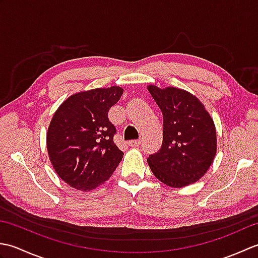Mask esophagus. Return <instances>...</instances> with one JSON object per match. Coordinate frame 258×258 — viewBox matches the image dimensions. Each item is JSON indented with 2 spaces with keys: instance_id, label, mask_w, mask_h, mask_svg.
<instances>
[{
  "instance_id": "34e87169",
  "label": "esophagus",
  "mask_w": 258,
  "mask_h": 258,
  "mask_svg": "<svg viewBox=\"0 0 258 258\" xmlns=\"http://www.w3.org/2000/svg\"><path fill=\"white\" fill-rule=\"evenodd\" d=\"M141 144V141L140 140H132V141H128V145L131 147H138Z\"/></svg>"
}]
</instances>
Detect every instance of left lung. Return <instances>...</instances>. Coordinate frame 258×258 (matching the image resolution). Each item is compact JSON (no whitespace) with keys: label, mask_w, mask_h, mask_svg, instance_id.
<instances>
[{"label":"left lung","mask_w":258,"mask_h":258,"mask_svg":"<svg viewBox=\"0 0 258 258\" xmlns=\"http://www.w3.org/2000/svg\"><path fill=\"white\" fill-rule=\"evenodd\" d=\"M163 114V143L147 158L153 174L171 187L197 182L216 154V131L204 105L176 87H147Z\"/></svg>","instance_id":"left-lung-1"}]
</instances>
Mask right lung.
Listing matches in <instances>:
<instances>
[{
  "label": "right lung",
  "instance_id": "1",
  "mask_svg": "<svg viewBox=\"0 0 258 258\" xmlns=\"http://www.w3.org/2000/svg\"><path fill=\"white\" fill-rule=\"evenodd\" d=\"M123 94L112 86L70 96L54 114L46 134L48 156L57 175L80 190L111 177L124 153L114 143L116 128L108 111Z\"/></svg>",
  "mask_w": 258,
  "mask_h": 258
}]
</instances>
